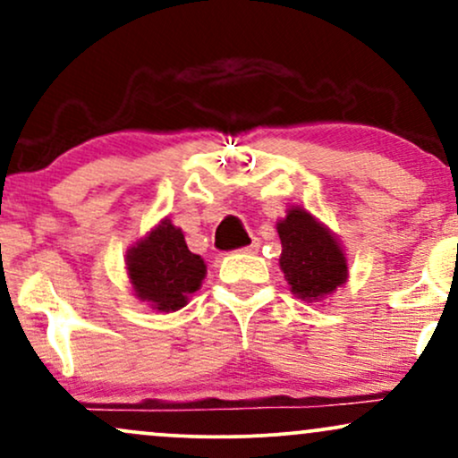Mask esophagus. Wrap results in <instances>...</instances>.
<instances>
[{"instance_id":"34e87169","label":"esophagus","mask_w":458,"mask_h":458,"mask_svg":"<svg viewBox=\"0 0 458 458\" xmlns=\"http://www.w3.org/2000/svg\"><path fill=\"white\" fill-rule=\"evenodd\" d=\"M256 247H259V243H256V241H254V243H251V245H247V247H243V250H241V251H254Z\"/></svg>"}]
</instances>
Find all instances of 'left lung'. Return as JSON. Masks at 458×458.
<instances>
[{
	"mask_svg": "<svg viewBox=\"0 0 458 458\" xmlns=\"http://www.w3.org/2000/svg\"><path fill=\"white\" fill-rule=\"evenodd\" d=\"M280 267L291 291L303 301L331 295L346 282V259L334 234L303 208H291L277 224Z\"/></svg>",
	"mask_w": 458,
	"mask_h": 458,
	"instance_id": "1",
	"label": "left lung"
}]
</instances>
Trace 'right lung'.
<instances>
[{"mask_svg": "<svg viewBox=\"0 0 458 458\" xmlns=\"http://www.w3.org/2000/svg\"><path fill=\"white\" fill-rule=\"evenodd\" d=\"M127 269L141 301H148L159 312H174L198 291L207 265L189 251L181 230L165 219L144 241L131 247Z\"/></svg>", "mask_w": 458, "mask_h": 458, "instance_id": "obj_1", "label": "right lung"}]
</instances>
